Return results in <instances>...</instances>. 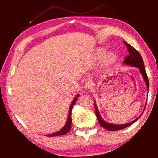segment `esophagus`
I'll list each match as a JSON object with an SVG mask.
<instances>
[{
  "mask_svg": "<svg viewBox=\"0 0 158 158\" xmlns=\"http://www.w3.org/2000/svg\"><path fill=\"white\" fill-rule=\"evenodd\" d=\"M94 85V83L92 81H89V82L85 84V88L86 89H91Z\"/></svg>",
  "mask_w": 158,
  "mask_h": 158,
  "instance_id": "obj_1",
  "label": "esophagus"
}]
</instances>
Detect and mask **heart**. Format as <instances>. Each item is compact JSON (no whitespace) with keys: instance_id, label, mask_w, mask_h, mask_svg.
Returning <instances> with one entry per match:
<instances>
[{"instance_id":"1","label":"heart","mask_w":158,"mask_h":158,"mask_svg":"<svg viewBox=\"0 0 158 158\" xmlns=\"http://www.w3.org/2000/svg\"><path fill=\"white\" fill-rule=\"evenodd\" d=\"M105 53H106V51H104L103 49H99L98 52V57H102ZM114 60V56L113 54H109L107 56L106 58V64H111L113 62Z\"/></svg>"}]
</instances>
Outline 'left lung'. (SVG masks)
Instances as JSON below:
<instances>
[{"instance_id":"8db88e82","label":"left lung","mask_w":158,"mask_h":158,"mask_svg":"<svg viewBox=\"0 0 158 158\" xmlns=\"http://www.w3.org/2000/svg\"><path fill=\"white\" fill-rule=\"evenodd\" d=\"M124 44L127 46L128 51V55L125 58V60H124V63L126 64L131 65V66H136V67H138L140 69V73L142 74L143 78H144L145 82H146L147 89L148 90V88H149V80H148V76L146 73L144 61H143L141 55L140 54V52L135 48V47H133L131 45H129L128 44H127V42L124 41ZM95 114H96V117H97L98 120L100 124V125L110 131L121 130V129H123V128H125L128 127V126L131 125L132 124L136 122L143 114V113H142L141 115L138 118H137L136 119H135V121H133L129 123H127V124H125V125H113V124L105 122L103 120L102 117L99 115V112L98 111V109H97V106L95 104Z\"/></svg>"}]
</instances>
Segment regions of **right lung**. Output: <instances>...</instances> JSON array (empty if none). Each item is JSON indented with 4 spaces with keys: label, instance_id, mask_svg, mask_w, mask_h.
Instances as JSON below:
<instances>
[{
    "label": "right lung",
    "instance_id": "add662e5",
    "mask_svg": "<svg viewBox=\"0 0 158 158\" xmlns=\"http://www.w3.org/2000/svg\"><path fill=\"white\" fill-rule=\"evenodd\" d=\"M79 96V95H76V97L73 99V102H72L70 107L69 109V116H68V119L66 123V125H64V127L61 129L60 131L55 132L53 134H51V135H47V136H60V135H66V133L68 132H69V131L70 130L71 128V124H72V118H71V114H72V109H73V107L74 106V105L76 101V99H78V97Z\"/></svg>",
    "mask_w": 158,
    "mask_h": 158
}]
</instances>
